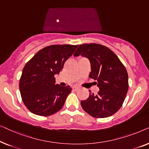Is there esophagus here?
Segmentation results:
<instances>
[{"label": "esophagus", "mask_w": 149, "mask_h": 149, "mask_svg": "<svg viewBox=\"0 0 149 149\" xmlns=\"http://www.w3.org/2000/svg\"><path fill=\"white\" fill-rule=\"evenodd\" d=\"M79 89V87H77V86L72 87V90H73V91H77Z\"/></svg>", "instance_id": "obj_1"}]
</instances>
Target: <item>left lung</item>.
I'll return each mask as SVG.
<instances>
[{"label": "left lung", "instance_id": "8db88e82", "mask_svg": "<svg viewBox=\"0 0 149 149\" xmlns=\"http://www.w3.org/2000/svg\"><path fill=\"white\" fill-rule=\"evenodd\" d=\"M88 58L91 64L89 77L97 81L100 90L89 93L86 100L81 102L83 109L95 118L113 115L121 107L128 90V74L115 53L102 45H80L74 56ZM91 92V91H90Z\"/></svg>", "mask_w": 149, "mask_h": 149}]
</instances>
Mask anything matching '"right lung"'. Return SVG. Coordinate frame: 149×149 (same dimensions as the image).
Listing matches in <instances>:
<instances>
[{
  "label": "right lung",
  "instance_id": "add662e5",
  "mask_svg": "<svg viewBox=\"0 0 149 149\" xmlns=\"http://www.w3.org/2000/svg\"><path fill=\"white\" fill-rule=\"evenodd\" d=\"M77 46L46 47L26 63L19 80V91L24 104L31 113L49 116L63 107L72 88L56 84L55 75L60 74Z\"/></svg>",
  "mask_w": 149,
  "mask_h": 149
}]
</instances>
